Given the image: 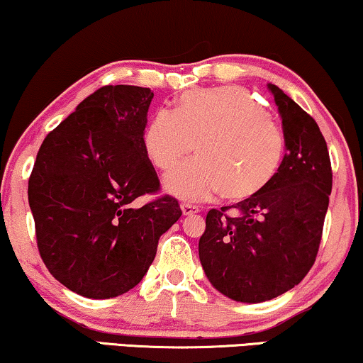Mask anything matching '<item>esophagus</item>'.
<instances>
[{
  "mask_svg": "<svg viewBox=\"0 0 363 363\" xmlns=\"http://www.w3.org/2000/svg\"><path fill=\"white\" fill-rule=\"evenodd\" d=\"M182 211L185 216H190V214H194L199 211V208L196 204H191V203H182Z\"/></svg>",
  "mask_w": 363,
  "mask_h": 363,
  "instance_id": "1",
  "label": "esophagus"
}]
</instances>
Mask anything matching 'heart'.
I'll use <instances>...</instances> for the list:
<instances>
[{"instance_id": "b5f03b06", "label": "heart", "mask_w": 363, "mask_h": 363, "mask_svg": "<svg viewBox=\"0 0 363 363\" xmlns=\"http://www.w3.org/2000/svg\"><path fill=\"white\" fill-rule=\"evenodd\" d=\"M198 157L165 177L182 198L225 201L255 196L273 180L285 152V134L269 111L242 86L183 93L175 111L159 109L144 130L150 164L170 170L193 150Z\"/></svg>"}]
</instances>
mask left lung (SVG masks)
Listing matches in <instances>:
<instances>
[{
    "instance_id": "obj_1",
    "label": "left lung",
    "mask_w": 363,
    "mask_h": 363,
    "mask_svg": "<svg viewBox=\"0 0 363 363\" xmlns=\"http://www.w3.org/2000/svg\"><path fill=\"white\" fill-rule=\"evenodd\" d=\"M278 106L286 154L260 193L211 209L199 239V260L218 291L262 303L291 290L316 260L333 190L328 144L309 114L269 85Z\"/></svg>"
}]
</instances>
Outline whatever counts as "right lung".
Wrapping results in <instances>:
<instances>
[{
  "label": "right lung",
  "mask_w": 363,
  "mask_h": 363,
  "mask_svg": "<svg viewBox=\"0 0 363 363\" xmlns=\"http://www.w3.org/2000/svg\"><path fill=\"white\" fill-rule=\"evenodd\" d=\"M154 91L106 85L47 134L29 177L39 254L78 295L104 299L129 291L155 259L160 235L182 216L160 191L144 150Z\"/></svg>",
  "instance_id": "1"
}]
</instances>
